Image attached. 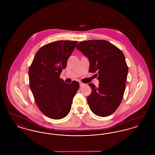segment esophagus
Here are the masks:
<instances>
[{"label": "esophagus", "instance_id": "1", "mask_svg": "<svg viewBox=\"0 0 155 155\" xmlns=\"http://www.w3.org/2000/svg\"><path fill=\"white\" fill-rule=\"evenodd\" d=\"M84 85V84H83V83H82V82H80V87H82Z\"/></svg>", "mask_w": 155, "mask_h": 155}]
</instances>
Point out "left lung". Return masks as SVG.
<instances>
[{
  "instance_id": "8db88e82",
  "label": "left lung",
  "mask_w": 155,
  "mask_h": 155,
  "mask_svg": "<svg viewBox=\"0 0 155 155\" xmlns=\"http://www.w3.org/2000/svg\"><path fill=\"white\" fill-rule=\"evenodd\" d=\"M89 61V72L95 73L99 81L92 89L87 101L90 109L96 116L107 117L117 110L125 91L128 68L123 52L104 40L80 42L76 46Z\"/></svg>"
}]
</instances>
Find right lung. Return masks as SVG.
I'll use <instances>...</instances> for the list:
<instances>
[{
	"label": "right lung",
	"mask_w": 155,
	"mask_h": 155,
	"mask_svg": "<svg viewBox=\"0 0 155 155\" xmlns=\"http://www.w3.org/2000/svg\"><path fill=\"white\" fill-rule=\"evenodd\" d=\"M77 41H59L45 45L37 52L28 71L30 89L39 110L49 118H64L80 84H68L60 78L62 70L77 44Z\"/></svg>",
	"instance_id": "add662e5"
}]
</instances>
